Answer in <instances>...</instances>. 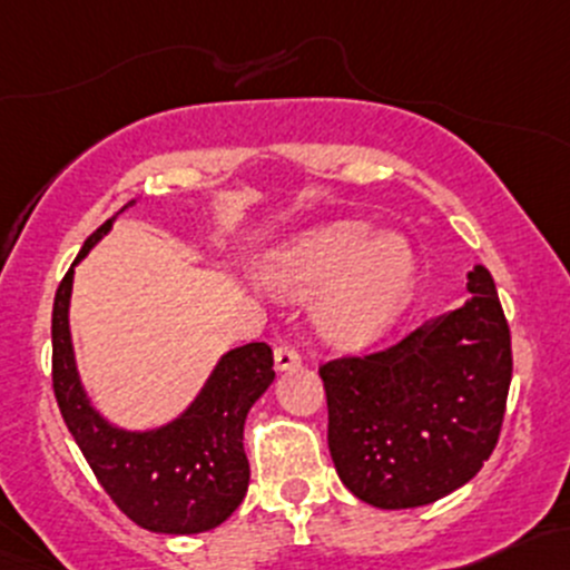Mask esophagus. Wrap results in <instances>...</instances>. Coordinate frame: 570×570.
Wrapping results in <instances>:
<instances>
[{
	"label": "esophagus",
	"instance_id": "1",
	"mask_svg": "<svg viewBox=\"0 0 570 570\" xmlns=\"http://www.w3.org/2000/svg\"><path fill=\"white\" fill-rule=\"evenodd\" d=\"M273 360H275V367H278V371H292V367L299 365L297 348H292V346H278V348H275Z\"/></svg>",
	"mask_w": 570,
	"mask_h": 570
}]
</instances>
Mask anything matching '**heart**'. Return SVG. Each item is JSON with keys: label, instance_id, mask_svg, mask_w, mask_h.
Here are the masks:
<instances>
[{"label": "heart", "instance_id": "obj_1", "mask_svg": "<svg viewBox=\"0 0 570 570\" xmlns=\"http://www.w3.org/2000/svg\"><path fill=\"white\" fill-rule=\"evenodd\" d=\"M419 259L400 233H379L365 222H341L286 243L273 256L271 286L305 299L327 288L318 303V330L335 346L376 341L409 308Z\"/></svg>", "mask_w": 570, "mask_h": 570}]
</instances>
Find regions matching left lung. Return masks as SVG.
I'll list each match as a JSON object with an SVG mask.
<instances>
[{"instance_id": "left-lung-1", "label": "left lung", "mask_w": 570, "mask_h": 570, "mask_svg": "<svg viewBox=\"0 0 570 570\" xmlns=\"http://www.w3.org/2000/svg\"><path fill=\"white\" fill-rule=\"evenodd\" d=\"M460 308L384 352L322 365L327 443L343 484L376 509L460 490L495 449L511 384V335L487 267Z\"/></svg>"}]
</instances>
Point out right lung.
I'll return each instance as SVG.
<instances>
[{
    "mask_svg": "<svg viewBox=\"0 0 570 570\" xmlns=\"http://www.w3.org/2000/svg\"><path fill=\"white\" fill-rule=\"evenodd\" d=\"M118 214L83 243L56 289L51 322L56 403L94 476L135 524L167 535L205 533L218 528L246 498L252 471L243 452V424L273 384V352L267 343L229 348L218 356L197 397L156 428L127 430L99 414L78 373L70 299L75 265L110 233Z\"/></svg>",
    "mask_w": 570,
    "mask_h": 570,
    "instance_id": "obj_1",
    "label": "right lung"
}]
</instances>
